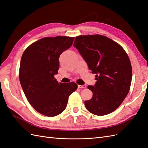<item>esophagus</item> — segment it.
I'll list each match as a JSON object with an SVG mask.
<instances>
[{
	"instance_id": "obj_1",
	"label": "esophagus",
	"mask_w": 148,
	"mask_h": 148,
	"mask_svg": "<svg viewBox=\"0 0 148 148\" xmlns=\"http://www.w3.org/2000/svg\"><path fill=\"white\" fill-rule=\"evenodd\" d=\"M78 88H80V89H84V88H86V85H83V86H80V85H78Z\"/></svg>"
}]
</instances>
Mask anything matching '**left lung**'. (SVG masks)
Returning a JSON list of instances; mask_svg holds the SVG:
<instances>
[{
  "mask_svg": "<svg viewBox=\"0 0 148 148\" xmlns=\"http://www.w3.org/2000/svg\"><path fill=\"white\" fill-rule=\"evenodd\" d=\"M73 46L96 74L95 86L87 87L92 98L84 102L87 110L97 116L112 112L130 87L132 70L127 53L116 42L99 34L77 36Z\"/></svg>",
  "mask_w": 148,
  "mask_h": 148,
  "instance_id": "8db88e82",
  "label": "left lung"
}]
</instances>
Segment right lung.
Returning <instances> with one entry per match:
<instances>
[{
    "instance_id": "add662e5",
    "label": "right lung",
    "mask_w": 148,
    "mask_h": 148,
    "mask_svg": "<svg viewBox=\"0 0 148 148\" xmlns=\"http://www.w3.org/2000/svg\"><path fill=\"white\" fill-rule=\"evenodd\" d=\"M75 38H43L27 47L20 61V84L29 103L39 113L56 116L66 107L68 97L76 91L75 82L59 83V56L71 47Z\"/></svg>"
}]
</instances>
